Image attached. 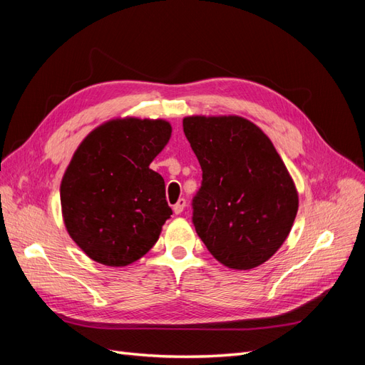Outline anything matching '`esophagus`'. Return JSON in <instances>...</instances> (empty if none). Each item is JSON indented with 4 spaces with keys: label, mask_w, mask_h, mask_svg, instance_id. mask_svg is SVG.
<instances>
[{
    "label": "esophagus",
    "mask_w": 365,
    "mask_h": 365,
    "mask_svg": "<svg viewBox=\"0 0 365 365\" xmlns=\"http://www.w3.org/2000/svg\"><path fill=\"white\" fill-rule=\"evenodd\" d=\"M184 207H185V200H184V197H180L178 202H176V204L173 205V212H175V215H180V213H182Z\"/></svg>",
    "instance_id": "esophagus-1"
}]
</instances>
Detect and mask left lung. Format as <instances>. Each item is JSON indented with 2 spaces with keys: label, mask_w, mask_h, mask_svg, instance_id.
Returning a JSON list of instances; mask_svg holds the SVG:
<instances>
[{
  "label": "left lung",
  "mask_w": 365,
  "mask_h": 365,
  "mask_svg": "<svg viewBox=\"0 0 365 365\" xmlns=\"http://www.w3.org/2000/svg\"><path fill=\"white\" fill-rule=\"evenodd\" d=\"M201 164L193 197V225L213 257L233 269H251L274 256L288 237L298 193L271 140L237 115L182 120Z\"/></svg>",
  "instance_id": "8db88e82"
}]
</instances>
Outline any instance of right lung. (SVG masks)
Here are the masks:
<instances>
[{
    "instance_id": "add662e5",
    "label": "right lung",
    "mask_w": 365,
    "mask_h": 365,
    "mask_svg": "<svg viewBox=\"0 0 365 365\" xmlns=\"http://www.w3.org/2000/svg\"><path fill=\"white\" fill-rule=\"evenodd\" d=\"M172 126L134 117L106 121L81 143L61 184L68 235L88 257L126 267L155 245L172 215L163 176L149 164Z\"/></svg>"
}]
</instances>
